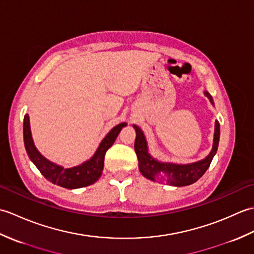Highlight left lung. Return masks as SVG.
<instances>
[{
  "label": "left lung",
  "instance_id": "8db88e82",
  "mask_svg": "<svg viewBox=\"0 0 254 254\" xmlns=\"http://www.w3.org/2000/svg\"><path fill=\"white\" fill-rule=\"evenodd\" d=\"M207 98L213 104L212 96L208 93H205ZM136 131L135 142H134V149L138 159V168L141 174L148 178L149 180L168 183L174 187H186L197 181L212 163L214 155L217 152L219 142V123L215 122V134L213 149L206 158L197 161L191 165H174L164 164L153 159L147 153V144L145 141L144 134L138 127L134 126Z\"/></svg>",
  "mask_w": 254,
  "mask_h": 254
}]
</instances>
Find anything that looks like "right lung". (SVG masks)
Segmentation results:
<instances>
[{
	"label": "right lung",
	"mask_w": 254,
	"mask_h": 254,
	"mask_svg": "<svg viewBox=\"0 0 254 254\" xmlns=\"http://www.w3.org/2000/svg\"><path fill=\"white\" fill-rule=\"evenodd\" d=\"M127 123H121L113 127L108 133V135L100 143V146L97 149L93 158L86 161L83 165L74 167V168H62L60 166L50 163L42 156L35 147L34 142L31 138V132L29 127V117L26 115L24 117V142L25 147L30 160L35 164L41 175L47 180L66 189H77L93 185L99 179L102 170H104V161L107 150L109 149L112 144L115 143L116 138L120 133L121 128L126 127Z\"/></svg>",
	"instance_id": "add662e5"
}]
</instances>
